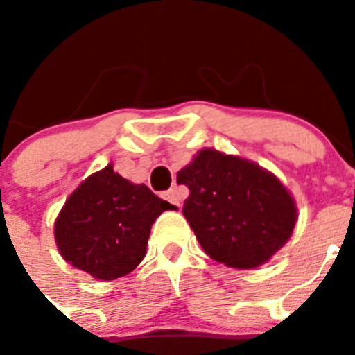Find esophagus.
<instances>
[{"label":"esophagus","instance_id":"34e87169","mask_svg":"<svg viewBox=\"0 0 355 355\" xmlns=\"http://www.w3.org/2000/svg\"><path fill=\"white\" fill-rule=\"evenodd\" d=\"M161 198L164 200H168L170 204H173L175 209H180V198H178V192L175 189H170V191H164L161 194Z\"/></svg>","mask_w":355,"mask_h":355}]
</instances>
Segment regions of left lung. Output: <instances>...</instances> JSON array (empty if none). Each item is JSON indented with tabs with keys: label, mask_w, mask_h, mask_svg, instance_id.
Masks as SVG:
<instances>
[{
	"label": "left lung",
	"mask_w": 355,
	"mask_h": 355,
	"mask_svg": "<svg viewBox=\"0 0 355 355\" xmlns=\"http://www.w3.org/2000/svg\"><path fill=\"white\" fill-rule=\"evenodd\" d=\"M191 194L185 220L207 256L237 270L268 263L292 237L295 199L275 173L245 157L204 148L177 173Z\"/></svg>",
	"instance_id": "1"
}]
</instances>
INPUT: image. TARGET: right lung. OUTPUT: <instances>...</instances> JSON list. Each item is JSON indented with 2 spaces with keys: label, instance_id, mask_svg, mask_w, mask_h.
I'll return each instance as SVG.
<instances>
[{
  "label": "right lung",
  "instance_id": "add662e5",
  "mask_svg": "<svg viewBox=\"0 0 355 355\" xmlns=\"http://www.w3.org/2000/svg\"><path fill=\"white\" fill-rule=\"evenodd\" d=\"M171 207L110 163L65 200L55 221L56 247L67 263L96 280H116L141 264L153 223Z\"/></svg>",
  "mask_w": 355,
  "mask_h": 355
}]
</instances>
